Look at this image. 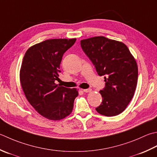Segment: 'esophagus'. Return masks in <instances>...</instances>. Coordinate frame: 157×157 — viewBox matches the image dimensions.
<instances>
[{
	"label": "esophagus",
	"instance_id": "esophagus-1",
	"mask_svg": "<svg viewBox=\"0 0 157 157\" xmlns=\"http://www.w3.org/2000/svg\"><path fill=\"white\" fill-rule=\"evenodd\" d=\"M83 91L85 92V93H90V92L92 91L90 88H88V89H83Z\"/></svg>",
	"mask_w": 157,
	"mask_h": 157
}]
</instances>
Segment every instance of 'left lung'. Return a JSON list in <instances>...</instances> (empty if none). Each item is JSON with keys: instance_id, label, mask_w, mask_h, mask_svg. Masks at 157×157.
<instances>
[{"instance_id": "left-lung-1", "label": "left lung", "mask_w": 157, "mask_h": 157, "mask_svg": "<svg viewBox=\"0 0 157 157\" xmlns=\"http://www.w3.org/2000/svg\"><path fill=\"white\" fill-rule=\"evenodd\" d=\"M80 44L98 75H104L105 79V86L100 90L103 101L96 110L105 116L120 114L136 90L138 78L136 60L123 43L105 36L83 39Z\"/></svg>"}]
</instances>
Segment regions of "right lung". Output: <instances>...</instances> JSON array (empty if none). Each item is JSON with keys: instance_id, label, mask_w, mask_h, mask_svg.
I'll return each instance as SVG.
<instances>
[{"instance_id": "right-lung-1", "label": "right lung", "mask_w": 157, "mask_h": 157, "mask_svg": "<svg viewBox=\"0 0 157 157\" xmlns=\"http://www.w3.org/2000/svg\"><path fill=\"white\" fill-rule=\"evenodd\" d=\"M76 39H48L29 48L21 63L20 78L24 94L38 113L59 121L72 112L78 96L76 88L58 86L63 54Z\"/></svg>"}]
</instances>
